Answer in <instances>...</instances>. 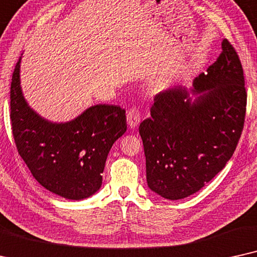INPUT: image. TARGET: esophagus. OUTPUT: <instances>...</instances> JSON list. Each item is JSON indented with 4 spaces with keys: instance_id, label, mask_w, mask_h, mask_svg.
I'll return each mask as SVG.
<instances>
[{
    "instance_id": "1",
    "label": "esophagus",
    "mask_w": 257,
    "mask_h": 257,
    "mask_svg": "<svg viewBox=\"0 0 257 257\" xmlns=\"http://www.w3.org/2000/svg\"><path fill=\"white\" fill-rule=\"evenodd\" d=\"M126 121H128V124L131 128H135L140 124L141 122V112L138 108L133 107L126 112Z\"/></svg>"
}]
</instances>
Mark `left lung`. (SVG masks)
Segmentation results:
<instances>
[{
  "instance_id": "1",
  "label": "left lung",
  "mask_w": 257,
  "mask_h": 257,
  "mask_svg": "<svg viewBox=\"0 0 257 257\" xmlns=\"http://www.w3.org/2000/svg\"><path fill=\"white\" fill-rule=\"evenodd\" d=\"M191 102L186 88L174 87L154 98L150 117L140 124L147 182L168 200H181L204 187L224 168L240 141L247 110L242 64L228 40L194 80Z\"/></svg>"
}]
</instances>
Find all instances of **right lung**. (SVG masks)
Listing matches in <instances>:
<instances>
[{
	"instance_id": "right-lung-1",
	"label": "right lung",
	"mask_w": 257,
	"mask_h": 257,
	"mask_svg": "<svg viewBox=\"0 0 257 257\" xmlns=\"http://www.w3.org/2000/svg\"><path fill=\"white\" fill-rule=\"evenodd\" d=\"M17 61L10 85V119L15 145L37 182L69 200L91 196L102 184L105 160L126 131L125 110L97 104L74 121L53 123L29 108L20 87Z\"/></svg>"
}]
</instances>
